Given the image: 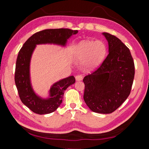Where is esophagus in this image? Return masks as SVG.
I'll list each match as a JSON object with an SVG mask.
<instances>
[{"instance_id":"obj_1","label":"esophagus","mask_w":149,"mask_h":149,"mask_svg":"<svg viewBox=\"0 0 149 149\" xmlns=\"http://www.w3.org/2000/svg\"><path fill=\"white\" fill-rule=\"evenodd\" d=\"M83 79V76L81 75H77L75 76V79L76 81H81Z\"/></svg>"}]
</instances>
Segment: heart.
I'll use <instances>...</instances> for the list:
<instances>
[{
	"label": "heart",
	"mask_w": 149,
	"mask_h": 149,
	"mask_svg": "<svg viewBox=\"0 0 149 149\" xmlns=\"http://www.w3.org/2000/svg\"><path fill=\"white\" fill-rule=\"evenodd\" d=\"M107 48L102 41H84L80 42L75 47L74 57L77 61H85L87 68L97 67L105 56Z\"/></svg>",
	"instance_id": "heart-1"
}]
</instances>
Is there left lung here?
Wrapping results in <instances>:
<instances>
[{
	"label": "left lung",
	"mask_w": 149,
	"mask_h": 149,
	"mask_svg": "<svg viewBox=\"0 0 149 149\" xmlns=\"http://www.w3.org/2000/svg\"><path fill=\"white\" fill-rule=\"evenodd\" d=\"M102 35L109 52L99 68L84 78V99L93 112L110 114L129 97L135 65L130 49L121 40L108 33Z\"/></svg>",
	"instance_id": "1"
}]
</instances>
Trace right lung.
<instances>
[{
    "mask_svg": "<svg viewBox=\"0 0 149 149\" xmlns=\"http://www.w3.org/2000/svg\"><path fill=\"white\" fill-rule=\"evenodd\" d=\"M77 33V30L64 28L42 30L30 37L19 50L15 70V84L20 100L34 113L46 114L54 112L61 104L65 90L75 82L72 75L55 83L50 87L48 99L35 94L30 81L29 66L36 45L48 43L65 46L68 39Z\"/></svg>",
    "mask_w": 149,
    "mask_h": 149,
    "instance_id": "1",
    "label": "right lung"
}]
</instances>
